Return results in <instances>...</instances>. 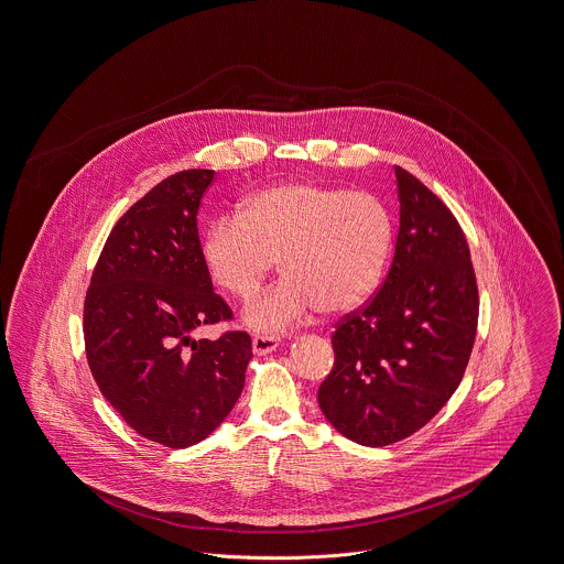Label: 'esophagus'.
I'll list each match as a JSON object with an SVG mask.
<instances>
[{"instance_id": "esophagus-1", "label": "esophagus", "mask_w": 564, "mask_h": 564, "mask_svg": "<svg viewBox=\"0 0 564 564\" xmlns=\"http://www.w3.org/2000/svg\"><path fill=\"white\" fill-rule=\"evenodd\" d=\"M279 341L281 339L276 335H254L252 337V352L254 355H268V352L276 350Z\"/></svg>"}]
</instances>
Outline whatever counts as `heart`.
<instances>
[{"instance_id":"obj_1","label":"heart","mask_w":564,"mask_h":564,"mask_svg":"<svg viewBox=\"0 0 564 564\" xmlns=\"http://www.w3.org/2000/svg\"><path fill=\"white\" fill-rule=\"evenodd\" d=\"M391 238L389 212L375 194L290 184L252 196L240 218L216 220L203 252L214 283L240 301L281 261L285 279L242 315L257 333H281L315 307L339 313L368 301Z\"/></svg>"}]
</instances>
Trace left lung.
<instances>
[{
	"label": "left lung",
	"mask_w": 564,
	"mask_h": 564,
	"mask_svg": "<svg viewBox=\"0 0 564 564\" xmlns=\"http://www.w3.org/2000/svg\"><path fill=\"white\" fill-rule=\"evenodd\" d=\"M400 229L375 296L330 337L335 364L317 389L326 420L382 447L426 426L452 398L476 339L478 283L465 234L433 189L395 166Z\"/></svg>",
	"instance_id": "1"
}]
</instances>
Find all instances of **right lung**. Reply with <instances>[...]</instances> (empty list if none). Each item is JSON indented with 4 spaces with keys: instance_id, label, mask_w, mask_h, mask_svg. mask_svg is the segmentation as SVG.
Segmentation results:
<instances>
[{
    "instance_id": "add662e5",
    "label": "right lung",
    "mask_w": 564,
    "mask_h": 564,
    "mask_svg": "<svg viewBox=\"0 0 564 564\" xmlns=\"http://www.w3.org/2000/svg\"><path fill=\"white\" fill-rule=\"evenodd\" d=\"M214 171H180L119 218L84 301L88 368L140 437L188 447L214 433L238 402L251 335L194 339L198 326L234 319L214 292L196 214Z\"/></svg>"
}]
</instances>
